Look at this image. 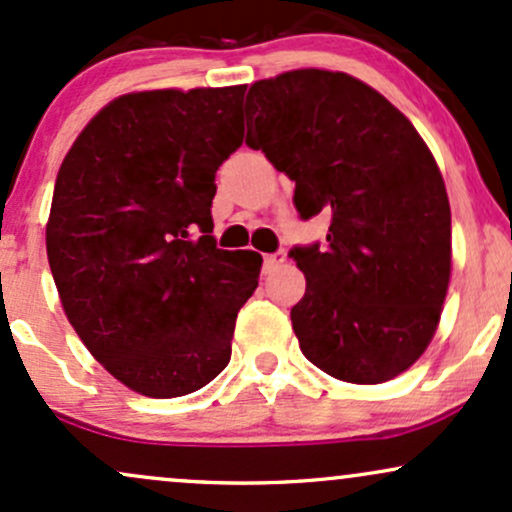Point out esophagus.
<instances>
[{
	"label": "esophagus",
	"mask_w": 512,
	"mask_h": 512,
	"mask_svg": "<svg viewBox=\"0 0 512 512\" xmlns=\"http://www.w3.org/2000/svg\"><path fill=\"white\" fill-rule=\"evenodd\" d=\"M286 262V252L284 250H276L272 255H264V272L272 274L279 264Z\"/></svg>",
	"instance_id": "obj_1"
}]
</instances>
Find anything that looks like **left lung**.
Here are the masks:
<instances>
[{"label": "left lung", "mask_w": 512, "mask_h": 512, "mask_svg": "<svg viewBox=\"0 0 512 512\" xmlns=\"http://www.w3.org/2000/svg\"><path fill=\"white\" fill-rule=\"evenodd\" d=\"M245 117V144L296 182L301 219H332L327 248L289 252L305 274L291 308L303 356L344 383L404 373L450 284V202L424 139L375 88L325 69L255 81Z\"/></svg>", "instance_id": "8db88e82"}]
</instances>
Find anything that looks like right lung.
Segmentation results:
<instances>
[{
    "instance_id": "add662e5",
    "label": "right lung",
    "mask_w": 512,
    "mask_h": 512,
    "mask_svg": "<svg viewBox=\"0 0 512 512\" xmlns=\"http://www.w3.org/2000/svg\"><path fill=\"white\" fill-rule=\"evenodd\" d=\"M245 86L115 98L57 173L45 243L69 322L122 385L168 399L231 361L262 257L211 236L216 170L243 144Z\"/></svg>"
}]
</instances>
